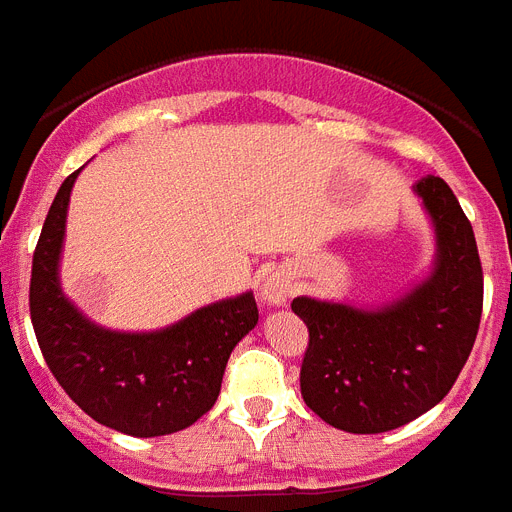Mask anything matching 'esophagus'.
Masks as SVG:
<instances>
[{
	"label": "esophagus",
	"mask_w": 512,
	"mask_h": 512,
	"mask_svg": "<svg viewBox=\"0 0 512 512\" xmlns=\"http://www.w3.org/2000/svg\"><path fill=\"white\" fill-rule=\"evenodd\" d=\"M292 297V273L284 268L273 270L268 278H265L263 289H260V299L265 305L281 307L286 305V299Z\"/></svg>",
	"instance_id": "34e87169"
}]
</instances>
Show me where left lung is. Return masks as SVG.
<instances>
[{"instance_id": "1", "label": "left lung", "mask_w": 512, "mask_h": 512, "mask_svg": "<svg viewBox=\"0 0 512 512\" xmlns=\"http://www.w3.org/2000/svg\"><path fill=\"white\" fill-rule=\"evenodd\" d=\"M434 223L436 260L426 281L384 307L297 297L307 342L302 400L334 429L381 434L447 397L479 334L484 273L471 220L439 176L413 186Z\"/></svg>"}]
</instances>
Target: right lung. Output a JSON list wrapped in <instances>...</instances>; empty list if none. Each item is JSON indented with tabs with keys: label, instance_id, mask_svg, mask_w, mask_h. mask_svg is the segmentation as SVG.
<instances>
[{
	"label": "right lung",
	"instance_id": "right-lung-1",
	"mask_svg": "<svg viewBox=\"0 0 512 512\" xmlns=\"http://www.w3.org/2000/svg\"><path fill=\"white\" fill-rule=\"evenodd\" d=\"M62 181L41 228L31 268V323L41 355L68 397L102 426L128 436H165L215 405L234 347L257 326L252 292L199 307L160 331H110L78 310L60 286L70 189Z\"/></svg>",
	"mask_w": 512,
	"mask_h": 512
}]
</instances>
